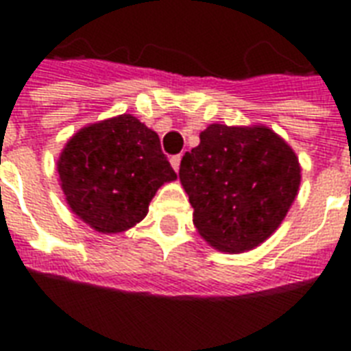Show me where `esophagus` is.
Wrapping results in <instances>:
<instances>
[{
	"mask_svg": "<svg viewBox=\"0 0 351 351\" xmlns=\"http://www.w3.org/2000/svg\"><path fill=\"white\" fill-rule=\"evenodd\" d=\"M180 160H182V154H176V156H171V165H173V169L178 173L180 169Z\"/></svg>",
	"mask_w": 351,
	"mask_h": 351,
	"instance_id": "obj_1",
	"label": "esophagus"
}]
</instances>
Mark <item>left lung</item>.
<instances>
[{"label":"left lung","mask_w":351,"mask_h":351,"mask_svg":"<svg viewBox=\"0 0 351 351\" xmlns=\"http://www.w3.org/2000/svg\"><path fill=\"white\" fill-rule=\"evenodd\" d=\"M178 176L198 234L215 250L244 253L282 224L299 193L300 164L269 127L211 123L184 154Z\"/></svg>","instance_id":"left-lung-1"}]
</instances>
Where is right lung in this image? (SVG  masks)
I'll return each instance as SVG.
<instances>
[{"instance_id":"1","label":"right lung","mask_w":351,"mask_h":351,"mask_svg":"<svg viewBox=\"0 0 351 351\" xmlns=\"http://www.w3.org/2000/svg\"><path fill=\"white\" fill-rule=\"evenodd\" d=\"M69 208L98 233H121L142 222L165 182L176 173L158 134L132 114L82 127L58 158Z\"/></svg>"}]
</instances>
